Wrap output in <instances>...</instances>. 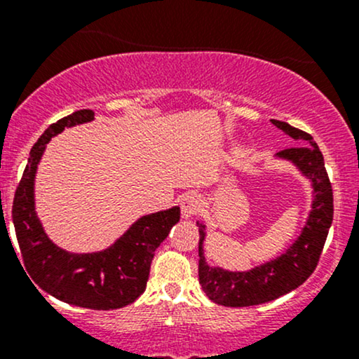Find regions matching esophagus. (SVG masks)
Masks as SVG:
<instances>
[{
  "instance_id": "esophagus-1",
  "label": "esophagus",
  "mask_w": 359,
  "mask_h": 359,
  "mask_svg": "<svg viewBox=\"0 0 359 359\" xmlns=\"http://www.w3.org/2000/svg\"><path fill=\"white\" fill-rule=\"evenodd\" d=\"M180 211H182V217H192L201 211V199L196 194H185L180 199Z\"/></svg>"
}]
</instances>
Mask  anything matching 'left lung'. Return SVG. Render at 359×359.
Returning a JSON list of instances; mask_svg holds the SVG:
<instances>
[{
    "label": "left lung",
    "instance_id": "1",
    "mask_svg": "<svg viewBox=\"0 0 359 359\" xmlns=\"http://www.w3.org/2000/svg\"><path fill=\"white\" fill-rule=\"evenodd\" d=\"M275 126L295 142L299 147L278 151V158L288 160L312 182L314 201L306 226L300 236L277 258L255 266L248 271H229L221 266H211L204 257L205 226H199V283L214 304L224 307H250L270 302L288 292L295 290L311 277L319 263L325 238L334 214L332 187L324 167V156L314 138L288 123L271 119Z\"/></svg>",
    "mask_w": 359,
    "mask_h": 359
}]
</instances>
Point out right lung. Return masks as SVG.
Masks as SVG:
<instances>
[{
    "label": "right lung",
    "mask_w": 359,
    "mask_h": 359,
    "mask_svg": "<svg viewBox=\"0 0 359 359\" xmlns=\"http://www.w3.org/2000/svg\"><path fill=\"white\" fill-rule=\"evenodd\" d=\"M94 119V111L81 109L45 130L28 156L16 187L13 224L30 278L62 302L94 311H113L135 302L145 292L155 250L180 219V208L140 217L109 248L96 253H69L53 245L35 212V174L45 145L52 137ZM36 288V287H35Z\"/></svg>",
    "instance_id": "obj_1"
}]
</instances>
